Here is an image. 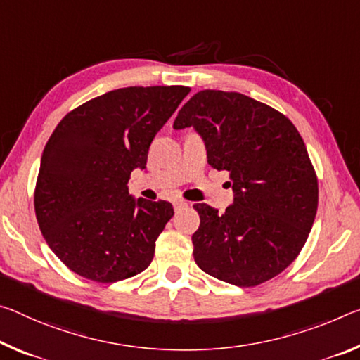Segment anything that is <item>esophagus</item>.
I'll return each instance as SVG.
<instances>
[{"label": "esophagus", "instance_id": "esophagus-1", "mask_svg": "<svg viewBox=\"0 0 360 360\" xmlns=\"http://www.w3.org/2000/svg\"><path fill=\"white\" fill-rule=\"evenodd\" d=\"M173 207H174L176 211H179V210H184V208L189 207V203H187L186 200H174Z\"/></svg>", "mask_w": 360, "mask_h": 360}]
</instances>
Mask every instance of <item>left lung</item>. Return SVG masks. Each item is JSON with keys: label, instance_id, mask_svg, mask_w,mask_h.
<instances>
[{"label": "left lung", "instance_id": "obj_1", "mask_svg": "<svg viewBox=\"0 0 360 360\" xmlns=\"http://www.w3.org/2000/svg\"><path fill=\"white\" fill-rule=\"evenodd\" d=\"M173 127L197 129L208 163L229 171L236 192L222 214L193 205L200 214L192 236L197 266L237 287L287 269L309 237L319 203L316 169L295 124L245 94L205 89L182 105Z\"/></svg>", "mask_w": 360, "mask_h": 360}]
</instances>
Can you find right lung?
I'll use <instances>...</instances> for the list:
<instances>
[{"instance_id": "right-lung-1", "label": "right lung", "mask_w": 360, "mask_h": 360, "mask_svg": "<svg viewBox=\"0 0 360 360\" xmlns=\"http://www.w3.org/2000/svg\"><path fill=\"white\" fill-rule=\"evenodd\" d=\"M189 91H108L68 112L53 131L39 165L35 214L49 248L78 276L113 283L149 267L173 205L134 200L128 181L134 168H146L153 138Z\"/></svg>"}]
</instances>
